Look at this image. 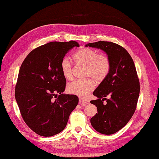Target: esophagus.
Listing matches in <instances>:
<instances>
[{"mask_svg":"<svg viewBox=\"0 0 159 159\" xmlns=\"http://www.w3.org/2000/svg\"><path fill=\"white\" fill-rule=\"evenodd\" d=\"M89 103V102L87 101V100H83V99H80V100H79V104L81 106H83L87 105Z\"/></svg>","mask_w":159,"mask_h":159,"instance_id":"esophagus-1","label":"esophagus"}]
</instances>
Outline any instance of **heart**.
<instances>
[{
    "instance_id": "heart-1",
    "label": "heart",
    "mask_w": 159,
    "mask_h": 159,
    "mask_svg": "<svg viewBox=\"0 0 159 159\" xmlns=\"http://www.w3.org/2000/svg\"><path fill=\"white\" fill-rule=\"evenodd\" d=\"M74 60L77 64L86 66L85 76L91 77L97 82H102L105 80L111 70V61L108 55L99 53L96 50L89 47H84L76 51L74 55ZM60 70L66 79H72V66L68 58L64 57L61 60ZM94 88L93 80L87 79L77 80L70 83L67 87V91L70 94L86 98Z\"/></svg>"
}]
</instances>
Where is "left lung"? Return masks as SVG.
<instances>
[{"label":"left lung","instance_id":"obj_1","mask_svg":"<svg viewBox=\"0 0 159 159\" xmlns=\"http://www.w3.org/2000/svg\"><path fill=\"white\" fill-rule=\"evenodd\" d=\"M86 47L104 51L111 61L108 76L93 93L98 99L90 102L98 112L91 124L100 134H115L127 125L137 107L140 87L134 60L125 48L112 42L91 43Z\"/></svg>","mask_w":159,"mask_h":159}]
</instances>
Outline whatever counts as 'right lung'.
Returning <instances> with one entry per match:
<instances>
[{
	"instance_id": "1",
	"label": "right lung",
	"mask_w": 159,
	"mask_h": 159,
	"mask_svg": "<svg viewBox=\"0 0 159 159\" xmlns=\"http://www.w3.org/2000/svg\"><path fill=\"white\" fill-rule=\"evenodd\" d=\"M74 40L51 42L32 50L19 71L15 96L24 122L36 134L51 137L64 129L79 103L75 95L64 94L66 80L60 63Z\"/></svg>"
}]
</instances>
